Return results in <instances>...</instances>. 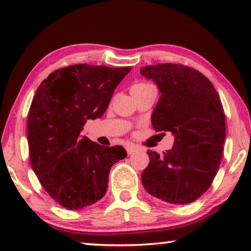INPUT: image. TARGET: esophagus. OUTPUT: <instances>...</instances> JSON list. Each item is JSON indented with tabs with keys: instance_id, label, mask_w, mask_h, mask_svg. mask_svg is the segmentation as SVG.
<instances>
[{
	"instance_id": "esophagus-1",
	"label": "esophagus",
	"mask_w": 251,
	"mask_h": 251,
	"mask_svg": "<svg viewBox=\"0 0 251 251\" xmlns=\"http://www.w3.org/2000/svg\"><path fill=\"white\" fill-rule=\"evenodd\" d=\"M126 152H128L129 155H131V154L137 152V149L133 145H129V146H126Z\"/></svg>"
}]
</instances>
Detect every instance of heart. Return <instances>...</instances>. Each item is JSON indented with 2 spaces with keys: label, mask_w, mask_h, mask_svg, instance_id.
<instances>
[{
  "label": "heart",
  "mask_w": 251,
  "mask_h": 251,
  "mask_svg": "<svg viewBox=\"0 0 251 251\" xmlns=\"http://www.w3.org/2000/svg\"><path fill=\"white\" fill-rule=\"evenodd\" d=\"M152 84L150 83H146V82H138V83L133 84L132 88H131V91L133 90H140V89H144V88H147V87H151Z\"/></svg>",
  "instance_id": "heart-1"
}]
</instances>
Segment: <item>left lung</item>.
<instances>
[{"mask_svg":"<svg viewBox=\"0 0 251 251\" xmlns=\"http://www.w3.org/2000/svg\"><path fill=\"white\" fill-rule=\"evenodd\" d=\"M140 73L161 92L152 113L153 128L175 136L173 149L163 155L147 151L143 186L168 203H191L210 187L221 164L226 136L221 98L203 74L184 65H151Z\"/></svg>","mask_w":251,"mask_h":251,"instance_id":"8db88e82","label":"left lung"}]
</instances>
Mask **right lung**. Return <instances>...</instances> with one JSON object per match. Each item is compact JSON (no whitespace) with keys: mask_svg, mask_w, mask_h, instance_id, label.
I'll return each instance as SVG.
<instances>
[{"mask_svg":"<svg viewBox=\"0 0 251 251\" xmlns=\"http://www.w3.org/2000/svg\"><path fill=\"white\" fill-rule=\"evenodd\" d=\"M131 67L76 64L54 71L37 88L28 112L27 138L34 173L61 207L77 210L104 197L122 146L82 137L87 120L101 118L113 92Z\"/></svg>","mask_w":251,"mask_h":251,"instance_id":"obj_1","label":"right lung"}]
</instances>
